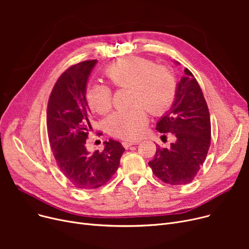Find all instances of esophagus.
Segmentation results:
<instances>
[{
    "label": "esophagus",
    "mask_w": 249,
    "mask_h": 249,
    "mask_svg": "<svg viewBox=\"0 0 249 249\" xmlns=\"http://www.w3.org/2000/svg\"><path fill=\"white\" fill-rule=\"evenodd\" d=\"M138 144V141H123L122 142V145L125 147V148H128L131 145H136Z\"/></svg>",
    "instance_id": "1"
}]
</instances>
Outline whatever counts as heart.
<instances>
[{
    "label": "heart",
    "instance_id": "b5f03b06",
    "mask_svg": "<svg viewBox=\"0 0 249 249\" xmlns=\"http://www.w3.org/2000/svg\"><path fill=\"white\" fill-rule=\"evenodd\" d=\"M105 74L117 88H129L130 102L135 104L107 118L106 128L113 136L128 140L139 138L148 121L145 108L153 115H160L175 100L177 84L174 75L149 59L124 58L110 64ZM86 101L90 110L105 114L112 106L111 89L103 84L90 85L86 90Z\"/></svg>",
    "mask_w": 249,
    "mask_h": 249
}]
</instances>
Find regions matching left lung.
<instances>
[{"mask_svg": "<svg viewBox=\"0 0 249 249\" xmlns=\"http://www.w3.org/2000/svg\"><path fill=\"white\" fill-rule=\"evenodd\" d=\"M176 64H179L176 61ZM160 133H173L169 148L156 147L148 162L154 176L172 186L191 182L203 165L210 147V113L202 89L193 73H185L177 85L174 103L156 123Z\"/></svg>", "mask_w": 249, "mask_h": 249, "instance_id": "8db88e82", "label": "left lung"}]
</instances>
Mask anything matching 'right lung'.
I'll use <instances>...</instances> for the list:
<instances>
[{"mask_svg":"<svg viewBox=\"0 0 249 249\" xmlns=\"http://www.w3.org/2000/svg\"><path fill=\"white\" fill-rule=\"evenodd\" d=\"M97 60L77 63L55 83L47 106V133L58 167L75 188L97 189L112 178L125 151L114 139L104 142V150L90 153L86 140L91 130L86 101L89 76Z\"/></svg>","mask_w":249,"mask_h":249,"instance_id":"add662e5","label":"right lung"}]
</instances>
